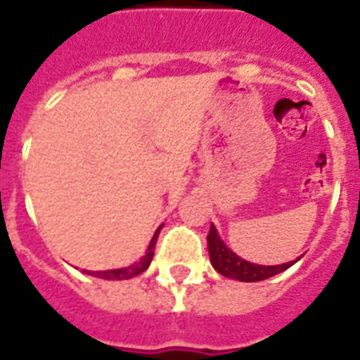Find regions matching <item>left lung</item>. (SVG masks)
<instances>
[{"label":"left lung","instance_id":"obj_1","mask_svg":"<svg viewBox=\"0 0 360 360\" xmlns=\"http://www.w3.org/2000/svg\"><path fill=\"white\" fill-rule=\"evenodd\" d=\"M207 250H210L212 265H214L217 273L227 276V278H234V281L242 282H257L271 278V276L278 275L282 271L292 267L300 259L297 257L295 262L282 263V265H255V263L246 262V259H242V257L234 254L233 250H229L225 246V242L221 240L219 234H217V229L214 225L210 227V233H207Z\"/></svg>","mask_w":360,"mask_h":360}]
</instances>
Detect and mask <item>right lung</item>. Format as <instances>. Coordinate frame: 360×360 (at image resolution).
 <instances>
[{"label":"right lung","instance_id":"1","mask_svg":"<svg viewBox=\"0 0 360 360\" xmlns=\"http://www.w3.org/2000/svg\"><path fill=\"white\" fill-rule=\"evenodd\" d=\"M160 229L154 233L153 240L148 244V250H146V254L141 257L139 262L131 265V267H124V269H112V271H91L89 275L98 276V278H105V281H127V278H133V276L141 275L143 271L148 269L150 262H153V255H154V246H156V238H158Z\"/></svg>","mask_w":360,"mask_h":360}]
</instances>
